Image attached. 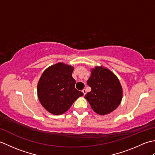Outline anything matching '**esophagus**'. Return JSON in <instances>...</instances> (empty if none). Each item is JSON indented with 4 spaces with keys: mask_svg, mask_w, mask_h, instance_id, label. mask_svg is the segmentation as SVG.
Wrapping results in <instances>:
<instances>
[{
    "mask_svg": "<svg viewBox=\"0 0 155 155\" xmlns=\"http://www.w3.org/2000/svg\"><path fill=\"white\" fill-rule=\"evenodd\" d=\"M82 92H83V94H84V95H85V94H86V93H87L86 89H83V91H82Z\"/></svg>",
    "mask_w": 155,
    "mask_h": 155,
    "instance_id": "esophagus-1",
    "label": "esophagus"
}]
</instances>
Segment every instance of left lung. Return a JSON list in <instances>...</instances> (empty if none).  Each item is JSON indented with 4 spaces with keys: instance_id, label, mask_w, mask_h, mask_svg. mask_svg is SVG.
<instances>
[{
    "instance_id": "1",
    "label": "left lung",
    "mask_w": 155,
    "mask_h": 155,
    "mask_svg": "<svg viewBox=\"0 0 155 155\" xmlns=\"http://www.w3.org/2000/svg\"><path fill=\"white\" fill-rule=\"evenodd\" d=\"M87 84L91 91L84 96L95 113L100 115L110 113L119 106L123 88L117 77L104 67L92 68Z\"/></svg>"
}]
</instances>
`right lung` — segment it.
I'll use <instances>...</instances> for the list:
<instances>
[{"label": "right lung", "mask_w": 155, "mask_h": 155, "mask_svg": "<svg viewBox=\"0 0 155 155\" xmlns=\"http://www.w3.org/2000/svg\"><path fill=\"white\" fill-rule=\"evenodd\" d=\"M74 67L58 62L42 72L37 84V94L41 105L48 113L60 115L67 112L78 97L83 96L74 86L72 77Z\"/></svg>", "instance_id": "add662e5"}]
</instances>
